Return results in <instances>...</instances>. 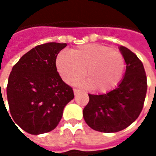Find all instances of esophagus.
<instances>
[{
	"instance_id": "34e87169",
	"label": "esophagus",
	"mask_w": 156,
	"mask_h": 156,
	"mask_svg": "<svg viewBox=\"0 0 156 156\" xmlns=\"http://www.w3.org/2000/svg\"><path fill=\"white\" fill-rule=\"evenodd\" d=\"M79 92H80V90H79V89H77V88H74V93H75V94H77Z\"/></svg>"
}]
</instances>
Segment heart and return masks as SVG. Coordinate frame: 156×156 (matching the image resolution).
Wrapping results in <instances>:
<instances>
[{"label":"heart","mask_w":156,"mask_h":156,"mask_svg":"<svg viewBox=\"0 0 156 156\" xmlns=\"http://www.w3.org/2000/svg\"><path fill=\"white\" fill-rule=\"evenodd\" d=\"M56 65L62 78L69 84L80 81L86 71L87 85L101 93L115 88L125 70L122 54L98 43L81 46L70 53H60Z\"/></svg>","instance_id":"obj_1"}]
</instances>
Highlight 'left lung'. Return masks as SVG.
<instances>
[{
	"instance_id": "left-lung-1",
	"label": "left lung",
	"mask_w": 156,
	"mask_h": 156,
	"mask_svg": "<svg viewBox=\"0 0 156 156\" xmlns=\"http://www.w3.org/2000/svg\"><path fill=\"white\" fill-rule=\"evenodd\" d=\"M126 72L118 87L103 94H88L83 117L94 130L115 133L128 128L140 115L147 94V76L141 60L126 47L120 46Z\"/></svg>"
}]
</instances>
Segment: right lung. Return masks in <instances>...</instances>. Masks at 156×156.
I'll return each instance as SVG.
<instances>
[{"label":"right lung","mask_w":156,"mask_h":156,"mask_svg":"<svg viewBox=\"0 0 156 156\" xmlns=\"http://www.w3.org/2000/svg\"><path fill=\"white\" fill-rule=\"evenodd\" d=\"M66 46L57 42L36 46L21 57L9 75L7 96L11 120L28 134L55 129L64 107L74 99L73 88L62 81L55 64L57 55Z\"/></svg>","instance_id":"right-lung-1"}]
</instances>
